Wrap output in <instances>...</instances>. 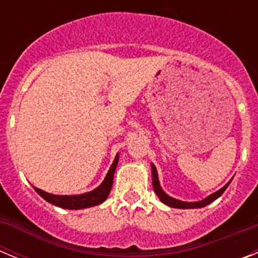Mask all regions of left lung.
Listing matches in <instances>:
<instances>
[{
    "label": "left lung",
    "mask_w": 258,
    "mask_h": 258,
    "mask_svg": "<svg viewBox=\"0 0 258 258\" xmlns=\"http://www.w3.org/2000/svg\"><path fill=\"white\" fill-rule=\"evenodd\" d=\"M231 182V181H230ZM226 183L225 186H223L221 190H218L217 192L212 194V195H209L208 198H206L204 200H200V202H195V203H187V202H181V200H177V199H173V198L168 197L165 192H164L163 190H161L160 187V183H159V177H157V172H156V168H155L154 165H152V186H154V191L156 192V195L159 197V199L161 200V202L164 203V204H166V206L172 207V208H179V209H191V208H203V207L208 206V204H211L212 202H214V200L217 199V198H220L221 195L223 194V191L226 190L227 186L230 184Z\"/></svg>",
    "instance_id": "1"
}]
</instances>
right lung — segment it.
Segmentation results:
<instances>
[{
	"label": "right lung",
	"instance_id": "add662e5",
	"mask_svg": "<svg viewBox=\"0 0 258 258\" xmlns=\"http://www.w3.org/2000/svg\"><path fill=\"white\" fill-rule=\"evenodd\" d=\"M118 161V155H116L115 161L112 163L111 168H109L108 173H107L106 178H104L103 183L95 190L90 191V192L81 194V195H74V197H67V195H52V194L45 192V191L40 190V188L35 187L36 192L40 197L44 198L46 202L51 203L54 206L60 207V208L66 209H83L89 208V207H94L103 203L109 195V191L112 188L113 183V173H115L116 165Z\"/></svg>",
	"mask_w": 258,
	"mask_h": 258
}]
</instances>
